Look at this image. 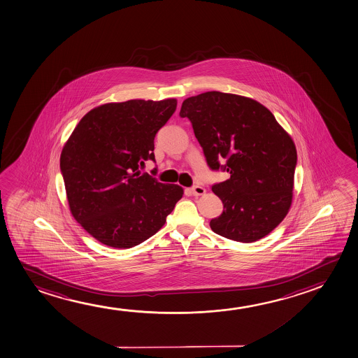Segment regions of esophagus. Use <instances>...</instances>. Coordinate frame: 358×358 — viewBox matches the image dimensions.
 Here are the masks:
<instances>
[{
  "label": "esophagus",
  "instance_id": "34e87169",
  "mask_svg": "<svg viewBox=\"0 0 358 358\" xmlns=\"http://www.w3.org/2000/svg\"><path fill=\"white\" fill-rule=\"evenodd\" d=\"M191 192H192L193 196H203L204 193H206V188L202 186H194L191 188Z\"/></svg>",
  "mask_w": 358,
  "mask_h": 358
}]
</instances>
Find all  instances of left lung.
I'll return each mask as SVG.
<instances>
[{
  "instance_id": "obj_1",
  "label": "left lung",
  "mask_w": 358,
  "mask_h": 358,
  "mask_svg": "<svg viewBox=\"0 0 358 358\" xmlns=\"http://www.w3.org/2000/svg\"><path fill=\"white\" fill-rule=\"evenodd\" d=\"M180 115L212 170L230 178L212 187L224 204L213 231L238 243L264 238L285 218L293 199L296 149L270 109L255 99L210 91L188 97ZM227 160L225 166L218 161Z\"/></svg>"
}]
</instances>
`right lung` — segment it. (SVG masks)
I'll return each instance as SVG.
<instances>
[{"mask_svg": "<svg viewBox=\"0 0 358 358\" xmlns=\"http://www.w3.org/2000/svg\"><path fill=\"white\" fill-rule=\"evenodd\" d=\"M177 99H130L91 109L60 155L69 208L91 236L129 249L157 233L183 196L139 166L155 161L154 139L176 110Z\"/></svg>", "mask_w": 358, "mask_h": 358, "instance_id": "obj_1", "label": "right lung"}]
</instances>
